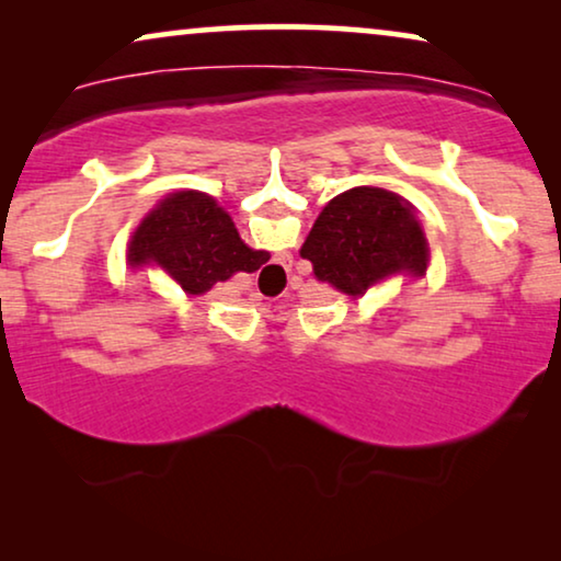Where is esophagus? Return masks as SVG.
Here are the masks:
<instances>
[{
  "label": "esophagus",
  "mask_w": 561,
  "mask_h": 561,
  "mask_svg": "<svg viewBox=\"0 0 561 561\" xmlns=\"http://www.w3.org/2000/svg\"><path fill=\"white\" fill-rule=\"evenodd\" d=\"M280 265L286 267V271H290V265H294V257H280ZM267 280L273 283V267H271V273H267Z\"/></svg>",
  "instance_id": "1"
}]
</instances>
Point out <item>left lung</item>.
<instances>
[{"label":"left lung","instance_id":"obj_1","mask_svg":"<svg viewBox=\"0 0 561 561\" xmlns=\"http://www.w3.org/2000/svg\"><path fill=\"white\" fill-rule=\"evenodd\" d=\"M301 257L311 260L321 283L357 298L390 275H424L428 242L405 198L386 188L357 186L321 209Z\"/></svg>","mask_w":561,"mask_h":561}]
</instances>
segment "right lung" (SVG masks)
Masks as SVG:
<instances>
[{
	"label": "right lung",
	"mask_w": 561,
	"mask_h": 561,
	"mask_svg": "<svg viewBox=\"0 0 561 561\" xmlns=\"http://www.w3.org/2000/svg\"><path fill=\"white\" fill-rule=\"evenodd\" d=\"M265 250L240 240L234 221L202 191H175L165 196L127 248L129 265H158L191 296H202L214 283L234 273H252L267 263Z\"/></svg>",
	"instance_id": "right-lung-1"
}]
</instances>
